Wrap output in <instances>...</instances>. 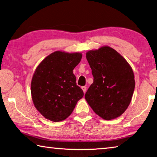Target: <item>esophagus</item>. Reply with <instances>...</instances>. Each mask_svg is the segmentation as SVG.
Returning <instances> with one entry per match:
<instances>
[{"instance_id":"1","label":"esophagus","mask_w":157,"mask_h":157,"mask_svg":"<svg viewBox=\"0 0 157 157\" xmlns=\"http://www.w3.org/2000/svg\"><path fill=\"white\" fill-rule=\"evenodd\" d=\"M81 88H82V90H83V91L84 93L86 92V90H87V87H86V86L81 87Z\"/></svg>"}]
</instances>
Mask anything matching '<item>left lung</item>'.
Returning a JSON list of instances; mask_svg holds the SVG:
<instances>
[{
  "mask_svg": "<svg viewBox=\"0 0 157 157\" xmlns=\"http://www.w3.org/2000/svg\"><path fill=\"white\" fill-rule=\"evenodd\" d=\"M94 82L85 98L96 114L105 120L120 117L130 103L135 81L132 69L115 49L102 47L87 52Z\"/></svg>",
  "mask_w": 157,
  "mask_h": 157,
  "instance_id": "1",
  "label": "left lung"
}]
</instances>
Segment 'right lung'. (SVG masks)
<instances>
[{"instance_id":"right-lung-1","label":"right lung","mask_w":157,"mask_h":157,"mask_svg":"<svg viewBox=\"0 0 157 157\" xmlns=\"http://www.w3.org/2000/svg\"><path fill=\"white\" fill-rule=\"evenodd\" d=\"M81 53L56 51L47 56L33 75V103L43 116L52 121L65 120L73 112L83 92L76 83L74 67L81 61Z\"/></svg>"}]
</instances>
